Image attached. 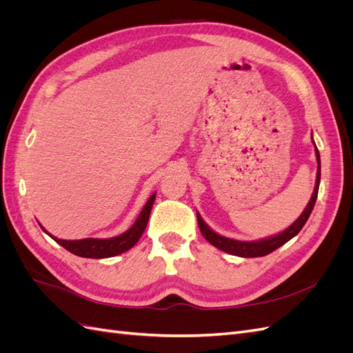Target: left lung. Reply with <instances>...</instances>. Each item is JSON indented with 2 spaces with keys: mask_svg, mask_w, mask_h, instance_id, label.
<instances>
[{
  "mask_svg": "<svg viewBox=\"0 0 353 353\" xmlns=\"http://www.w3.org/2000/svg\"><path fill=\"white\" fill-rule=\"evenodd\" d=\"M312 143L315 145L314 140H312ZM315 154H316L318 169H316V181H315V188H314L312 197H311V200H309L305 210L302 212V215L299 216L287 230H284L280 234H276V236L268 237V239H262V240H256V241H240V240H234V239L219 236L218 232L209 228L208 223L203 221L201 216L197 213L199 228H200V232L203 234V237H205L212 245L218 248L219 250L234 254V256H240V258H259V256H266L271 252L281 248V245L285 244L288 240H292L294 236H297L299 231L303 228V225L306 223L309 215H311V212L315 206V201H316L319 179H321V159H319V152H318L316 145H315Z\"/></svg>",
  "mask_w": 353,
  "mask_h": 353,
  "instance_id": "1",
  "label": "left lung"
}]
</instances>
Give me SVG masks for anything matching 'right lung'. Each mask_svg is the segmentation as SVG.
<instances>
[{
	"instance_id": "obj_1",
	"label": "right lung",
	"mask_w": 353,
	"mask_h": 353,
	"mask_svg": "<svg viewBox=\"0 0 353 353\" xmlns=\"http://www.w3.org/2000/svg\"><path fill=\"white\" fill-rule=\"evenodd\" d=\"M156 199V193L152 194V197L147 200L144 205L143 210L138 215L137 221L134 222V225L125 231L123 234L117 237L112 239H82V240H61L54 236H51L50 232H47L48 236L57 241L60 245H63L66 250L70 253L81 256V258H92V259H103V258H112V256L121 254L126 250H130L131 248L137 244V241L141 239L143 232L147 227L148 218H150V212L153 208V203Z\"/></svg>"
}]
</instances>
